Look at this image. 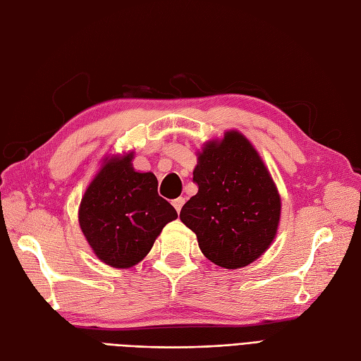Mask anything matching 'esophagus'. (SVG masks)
<instances>
[{
  "instance_id": "34e87169",
  "label": "esophagus",
  "mask_w": 361,
  "mask_h": 361,
  "mask_svg": "<svg viewBox=\"0 0 361 361\" xmlns=\"http://www.w3.org/2000/svg\"><path fill=\"white\" fill-rule=\"evenodd\" d=\"M171 203H173L174 209H176L178 212H180V209H182V207H183V203H185V199H183V197H178V199H174Z\"/></svg>"
}]
</instances>
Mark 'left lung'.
Listing matches in <instances>:
<instances>
[{"label":"left lung","instance_id":"left-lung-1","mask_svg":"<svg viewBox=\"0 0 361 361\" xmlns=\"http://www.w3.org/2000/svg\"><path fill=\"white\" fill-rule=\"evenodd\" d=\"M192 180L199 191L180 209L214 264L240 269L264 253L276 237L281 197L255 147L237 130L208 141L199 152Z\"/></svg>","mask_w":361,"mask_h":361}]
</instances>
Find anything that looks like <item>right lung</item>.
Listing matches in <instances>:
<instances>
[{
    "instance_id": "add662e5",
    "label": "right lung",
    "mask_w": 361,
    "mask_h": 361,
    "mask_svg": "<svg viewBox=\"0 0 361 361\" xmlns=\"http://www.w3.org/2000/svg\"><path fill=\"white\" fill-rule=\"evenodd\" d=\"M132 159L133 152L104 158L79 208L86 241L97 258L115 269L138 264L164 226L178 219L158 194L157 176L135 171Z\"/></svg>"
}]
</instances>
